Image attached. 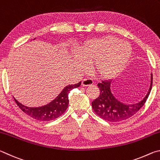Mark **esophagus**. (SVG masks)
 <instances>
[{
    "label": "esophagus",
    "mask_w": 160,
    "mask_h": 160,
    "mask_svg": "<svg viewBox=\"0 0 160 160\" xmlns=\"http://www.w3.org/2000/svg\"><path fill=\"white\" fill-rule=\"evenodd\" d=\"M94 84V81L91 78H85L82 81V86H91Z\"/></svg>",
    "instance_id": "34e87169"
}]
</instances>
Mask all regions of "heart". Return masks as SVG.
Segmentation results:
<instances>
[{
	"label": "heart",
	"instance_id": "heart-1",
	"mask_svg": "<svg viewBox=\"0 0 160 160\" xmlns=\"http://www.w3.org/2000/svg\"><path fill=\"white\" fill-rule=\"evenodd\" d=\"M74 57V65L80 72L88 71L93 63L95 74L103 79L114 78L125 69L132 55L128 43L107 36L85 42Z\"/></svg>",
	"mask_w": 160,
	"mask_h": 160
}]
</instances>
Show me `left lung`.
<instances>
[{"instance_id":"left-lung-1","label":"left lung","mask_w":160,"mask_h":160,"mask_svg":"<svg viewBox=\"0 0 160 160\" xmlns=\"http://www.w3.org/2000/svg\"><path fill=\"white\" fill-rule=\"evenodd\" d=\"M112 80L102 81L98 83L100 94L96 99L92 102V107L97 115L110 122H118L126 120L133 116L140 109L148 99L152 85V74H151V82L148 94L141 101L132 104H125L116 98L111 90Z\"/></svg>"}]
</instances>
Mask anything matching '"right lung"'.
I'll return each mask as SVG.
<instances>
[{"instance_id": "add662e5", "label": "right lung", "mask_w": 160, "mask_h": 160, "mask_svg": "<svg viewBox=\"0 0 160 160\" xmlns=\"http://www.w3.org/2000/svg\"><path fill=\"white\" fill-rule=\"evenodd\" d=\"M80 85L81 82L75 85L66 86L53 101L47 105L39 107H28L22 104L14 97L13 98L22 111L30 117L38 121H49L58 118L66 112L69 103L68 93L72 89L78 88Z\"/></svg>"}]
</instances>
